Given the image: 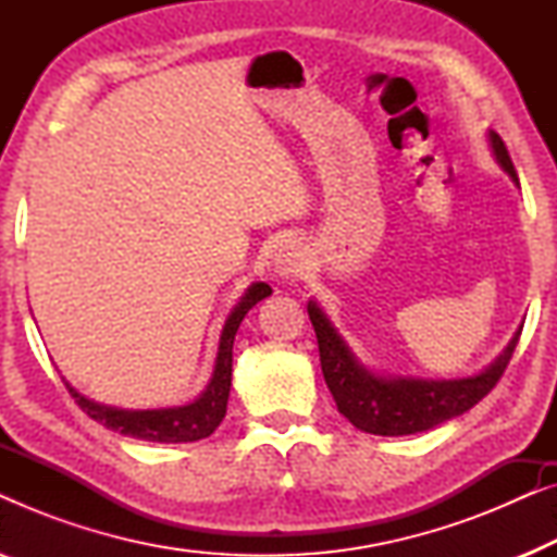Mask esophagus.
Segmentation results:
<instances>
[{
	"mask_svg": "<svg viewBox=\"0 0 557 557\" xmlns=\"http://www.w3.org/2000/svg\"><path fill=\"white\" fill-rule=\"evenodd\" d=\"M304 269H307V248L299 240H286L276 253V271L284 278H296Z\"/></svg>",
	"mask_w": 557,
	"mask_h": 557,
	"instance_id": "obj_1",
	"label": "esophagus"
}]
</instances>
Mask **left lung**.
I'll list each match as a JSON object with an SVG mask.
<instances>
[{
  "label": "left lung",
  "mask_w": 557,
  "mask_h": 557,
  "mask_svg": "<svg viewBox=\"0 0 557 557\" xmlns=\"http://www.w3.org/2000/svg\"><path fill=\"white\" fill-rule=\"evenodd\" d=\"M497 162L517 182V172L505 141L499 134H490ZM309 319L317 332L319 362H322L324 383L330 387L337 410L355 429L375 436H408V433L429 431L433 425L451 421L463 410L474 408L484 395L505 375L512 360L522 330L509 342L505 355L486 368L482 375L467 380H444V383H425V380H383L370 375L349 352L339 334L334 332L330 319L322 314L317 304H309Z\"/></svg>",
  "instance_id": "1"
}]
</instances>
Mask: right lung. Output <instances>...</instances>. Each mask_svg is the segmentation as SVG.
Returning <instances> with one entry per match:
<instances>
[{"label": "right lung", "instance_id": "1", "mask_svg": "<svg viewBox=\"0 0 557 557\" xmlns=\"http://www.w3.org/2000/svg\"><path fill=\"white\" fill-rule=\"evenodd\" d=\"M271 294L269 284H253L243 301L235 307L231 319L225 322L223 337H220L218 360L212 380L200 398L189 406L182 408H164V410H119L109 406H98V403L83 398L75 393L71 385L65 383L67 393L73 395L83 413L94 418L106 429L124 433V436L141 438V441H157V444H185V441H200L208 438L212 431L223 423L227 410V395H231V377H233V342L235 332L258 301Z\"/></svg>", "mask_w": 557, "mask_h": 557}]
</instances>
